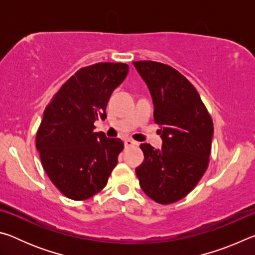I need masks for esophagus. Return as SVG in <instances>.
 I'll return each instance as SVG.
<instances>
[{
  "label": "esophagus",
  "mask_w": 255,
  "mask_h": 255,
  "mask_svg": "<svg viewBox=\"0 0 255 255\" xmlns=\"http://www.w3.org/2000/svg\"><path fill=\"white\" fill-rule=\"evenodd\" d=\"M124 144H125V147H132V146L137 145L136 141H133V140H131V139H125Z\"/></svg>",
  "instance_id": "esophagus-1"
}]
</instances>
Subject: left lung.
<instances>
[{"label":"left lung","instance_id":"obj_1","mask_svg":"<svg viewBox=\"0 0 255 255\" xmlns=\"http://www.w3.org/2000/svg\"><path fill=\"white\" fill-rule=\"evenodd\" d=\"M132 64L148 86L163 140L161 149L140 145L145 158L136 174L150 199L173 204L196 187L208 167L213 119L195 86L173 67L152 60Z\"/></svg>","mask_w":255,"mask_h":255}]
</instances>
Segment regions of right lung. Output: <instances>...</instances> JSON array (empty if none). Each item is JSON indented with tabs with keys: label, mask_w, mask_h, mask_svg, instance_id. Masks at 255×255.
<instances>
[{
	"label": "right lung",
	"mask_w": 255,
	"mask_h": 255,
	"mask_svg": "<svg viewBox=\"0 0 255 255\" xmlns=\"http://www.w3.org/2000/svg\"><path fill=\"white\" fill-rule=\"evenodd\" d=\"M128 71L124 63L81 68L46 107L36 147L48 178L70 199L85 200L100 192L117 165L123 140L94 132L93 124L107 118L111 93Z\"/></svg>",
	"instance_id": "right-lung-1"
}]
</instances>
